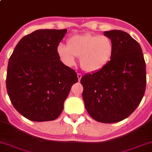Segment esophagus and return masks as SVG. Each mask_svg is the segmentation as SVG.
Wrapping results in <instances>:
<instances>
[{
  "instance_id": "obj_1",
  "label": "esophagus",
  "mask_w": 152,
  "mask_h": 152,
  "mask_svg": "<svg viewBox=\"0 0 152 152\" xmlns=\"http://www.w3.org/2000/svg\"><path fill=\"white\" fill-rule=\"evenodd\" d=\"M77 77H78V80H79V81H80V80H81V78H82L81 73H77Z\"/></svg>"
}]
</instances>
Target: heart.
<instances>
[{
    "instance_id": "1",
    "label": "heart",
    "mask_w": 152,
    "mask_h": 152,
    "mask_svg": "<svg viewBox=\"0 0 152 152\" xmlns=\"http://www.w3.org/2000/svg\"><path fill=\"white\" fill-rule=\"evenodd\" d=\"M113 43L106 36L86 34L75 35L68 39L67 45L60 43L57 53L63 61L72 66L76 58L80 57L82 69L86 72H96L103 68L113 56Z\"/></svg>"
}]
</instances>
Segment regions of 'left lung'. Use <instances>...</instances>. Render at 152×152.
Returning a JSON list of instances; mask_svg holds the SVG:
<instances>
[{"label": "left lung", "mask_w": 152, "mask_h": 152, "mask_svg": "<svg viewBox=\"0 0 152 152\" xmlns=\"http://www.w3.org/2000/svg\"><path fill=\"white\" fill-rule=\"evenodd\" d=\"M113 56L101 69L81 78L85 108L97 122L115 123L129 117L143 98L146 69L139 43L122 30L105 31Z\"/></svg>", "instance_id": "left-lung-1"}]
</instances>
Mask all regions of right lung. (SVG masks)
I'll use <instances>...</instances> for the list:
<instances>
[{"mask_svg": "<svg viewBox=\"0 0 152 152\" xmlns=\"http://www.w3.org/2000/svg\"><path fill=\"white\" fill-rule=\"evenodd\" d=\"M63 30H37L23 37L9 59L6 86L20 114L34 122L52 121L63 110L76 72L60 60Z\"/></svg>", "mask_w": 152, "mask_h": 152, "instance_id": "right-lung-1", "label": "right lung"}]
</instances>
